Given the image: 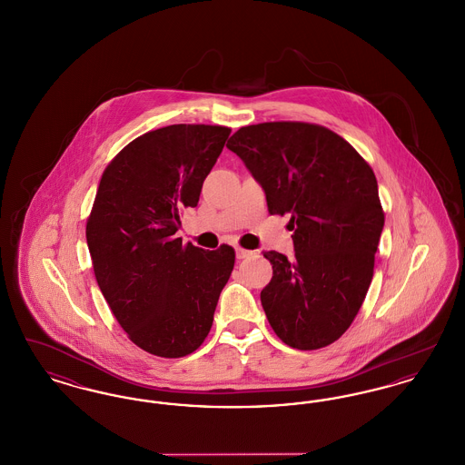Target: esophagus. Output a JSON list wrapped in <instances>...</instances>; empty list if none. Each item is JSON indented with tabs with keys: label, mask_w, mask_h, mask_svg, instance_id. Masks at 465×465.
<instances>
[{
	"label": "esophagus",
	"mask_w": 465,
	"mask_h": 465,
	"mask_svg": "<svg viewBox=\"0 0 465 465\" xmlns=\"http://www.w3.org/2000/svg\"><path fill=\"white\" fill-rule=\"evenodd\" d=\"M235 252H237V260H243V258L251 256V251H247V249H242V247H237V249H235Z\"/></svg>",
	"instance_id": "esophagus-1"
}]
</instances>
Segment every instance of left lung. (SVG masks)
Here are the masks:
<instances>
[{"mask_svg": "<svg viewBox=\"0 0 465 465\" xmlns=\"http://www.w3.org/2000/svg\"><path fill=\"white\" fill-rule=\"evenodd\" d=\"M265 190L270 214H289L294 256H263L273 277L262 305L292 349L317 351L347 331L373 279L385 214L375 173L338 134L305 122L241 127L226 144Z\"/></svg>", "mask_w": 465, "mask_h": 465, "instance_id": "left-lung-1", "label": "left lung"}]
</instances>
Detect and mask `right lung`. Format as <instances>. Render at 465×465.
I'll return each instance as SVG.
<instances>
[{
    "instance_id": "obj_1",
    "label": "right lung",
    "mask_w": 465,
    "mask_h": 465,
    "mask_svg": "<svg viewBox=\"0 0 465 465\" xmlns=\"http://www.w3.org/2000/svg\"><path fill=\"white\" fill-rule=\"evenodd\" d=\"M230 133L177 124L143 134L101 177L85 232L95 281L118 324L150 354L199 349L235 265L226 243L205 251L176 237Z\"/></svg>"
}]
</instances>
